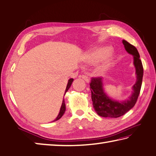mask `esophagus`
Masks as SVG:
<instances>
[{"mask_svg":"<svg viewBox=\"0 0 156 156\" xmlns=\"http://www.w3.org/2000/svg\"><path fill=\"white\" fill-rule=\"evenodd\" d=\"M80 78H83V80H85V81L87 82V83H89V77H88V76H87V75H85V74H83V75L80 76Z\"/></svg>","mask_w":156,"mask_h":156,"instance_id":"obj_1","label":"esophagus"}]
</instances>
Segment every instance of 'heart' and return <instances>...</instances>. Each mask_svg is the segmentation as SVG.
Listing matches in <instances>:
<instances>
[{"instance_id":"obj_1","label":"heart","mask_w":156,"mask_h":156,"mask_svg":"<svg viewBox=\"0 0 156 156\" xmlns=\"http://www.w3.org/2000/svg\"><path fill=\"white\" fill-rule=\"evenodd\" d=\"M110 50V48L107 46L98 48L95 49L94 50H93L92 52L88 54L85 58L86 62L89 63H95V62L100 61L109 53ZM111 55L109 54V55L106 56V58L98 66L97 68L98 72L100 73L106 72V71L108 70V69L110 67V65H111Z\"/></svg>"}]
</instances>
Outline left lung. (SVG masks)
I'll use <instances>...</instances> for the list:
<instances>
[{
    "instance_id": "obj_1",
    "label": "left lung",
    "mask_w": 156,
    "mask_h": 156,
    "mask_svg": "<svg viewBox=\"0 0 156 156\" xmlns=\"http://www.w3.org/2000/svg\"><path fill=\"white\" fill-rule=\"evenodd\" d=\"M122 42L126 50L132 55L134 58V65L136 68L137 80L132 87V94L128 100L118 101L110 98L104 93L102 78L100 77L91 78L90 89L91 91L93 106L97 114L103 117L117 118L125 115L134 106L140 91L143 76V67L142 61L140 59L139 53L135 46L127 41L123 40Z\"/></svg>"
}]
</instances>
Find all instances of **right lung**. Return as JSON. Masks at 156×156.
Wrapping results in <instances>:
<instances>
[{
	"label": "right lung",
	"mask_w": 156,
	"mask_h": 156,
	"mask_svg": "<svg viewBox=\"0 0 156 156\" xmlns=\"http://www.w3.org/2000/svg\"><path fill=\"white\" fill-rule=\"evenodd\" d=\"M73 80V78H70L69 80H68V83H67V87H66V91H65V94H66V92L69 89V87H71V85H72V83ZM65 112H66V103H65V100H64V99H63V102H62V105H61V109H60V112H59L58 115L57 116V117L56 118V119H55L53 121H57L58 119H60L62 117V116L63 115Z\"/></svg>",
	"instance_id": "add662e5"
}]
</instances>
